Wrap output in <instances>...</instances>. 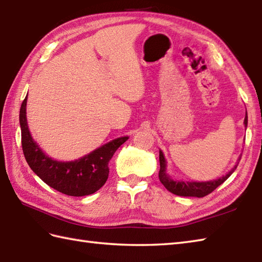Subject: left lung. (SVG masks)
Segmentation results:
<instances>
[{"label": "left lung", "instance_id": "left-lung-1", "mask_svg": "<svg viewBox=\"0 0 262 262\" xmlns=\"http://www.w3.org/2000/svg\"><path fill=\"white\" fill-rule=\"evenodd\" d=\"M244 126H248V114L246 115V118H244ZM241 160V158H238ZM238 162L235 164L234 168H233L229 173L219 178L216 180H210V181H205V182H197V181H176L171 179L170 176L166 173V161L164 159V155L162 151H160V172H159V178L160 181L162 182V185L168 189V190L172 193L177 194V196H182V197H205L207 196L208 193L213 192L215 189L221 186L227 178H229L234 170L236 169Z\"/></svg>", "mask_w": 262, "mask_h": 262}]
</instances>
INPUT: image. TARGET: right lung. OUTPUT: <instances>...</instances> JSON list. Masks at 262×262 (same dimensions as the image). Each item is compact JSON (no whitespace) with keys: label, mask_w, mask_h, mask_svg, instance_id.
<instances>
[{"label":"right lung","mask_w":262,"mask_h":262,"mask_svg":"<svg viewBox=\"0 0 262 262\" xmlns=\"http://www.w3.org/2000/svg\"><path fill=\"white\" fill-rule=\"evenodd\" d=\"M27 97L20 108L21 144L30 169L55 190L68 196L82 197L101 188L109 176L108 163L128 136L116 138L79 160L62 162L49 158L33 141L27 124Z\"/></svg>","instance_id":"obj_1"}]
</instances>
